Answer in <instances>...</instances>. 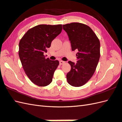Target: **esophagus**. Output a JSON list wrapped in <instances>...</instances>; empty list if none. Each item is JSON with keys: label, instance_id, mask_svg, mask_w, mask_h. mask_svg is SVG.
Segmentation results:
<instances>
[{"label": "esophagus", "instance_id": "34e87169", "mask_svg": "<svg viewBox=\"0 0 122 122\" xmlns=\"http://www.w3.org/2000/svg\"><path fill=\"white\" fill-rule=\"evenodd\" d=\"M59 63H60V65H62V64H63L64 63H65V62L63 61H60Z\"/></svg>", "mask_w": 122, "mask_h": 122}]
</instances>
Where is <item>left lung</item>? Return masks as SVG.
Wrapping results in <instances>:
<instances>
[{
    "instance_id": "left-lung-1",
    "label": "left lung",
    "mask_w": 122,
    "mask_h": 122,
    "mask_svg": "<svg viewBox=\"0 0 122 122\" xmlns=\"http://www.w3.org/2000/svg\"><path fill=\"white\" fill-rule=\"evenodd\" d=\"M70 41L72 51L76 50L77 62L69 61L71 69L66 74L72 86L85 84L94 74L100 57V43L97 36L87 25L73 22L63 25Z\"/></svg>"
}]
</instances>
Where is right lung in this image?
Instances as JSON below:
<instances>
[{
  "label": "right lung",
  "instance_id": "right-lung-1",
  "mask_svg": "<svg viewBox=\"0 0 122 122\" xmlns=\"http://www.w3.org/2000/svg\"><path fill=\"white\" fill-rule=\"evenodd\" d=\"M62 30V25H39L28 30L20 41L19 56L23 68L29 79L38 86H46L52 81L59 61L46 59L43 53Z\"/></svg>",
  "mask_w": 122,
  "mask_h": 122
}]
</instances>
